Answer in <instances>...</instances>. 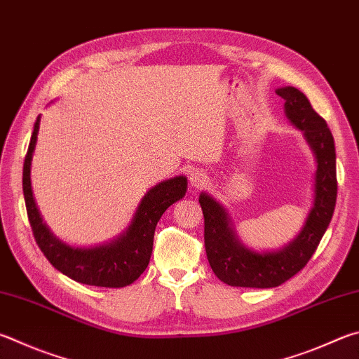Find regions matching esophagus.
I'll return each mask as SVG.
<instances>
[{"mask_svg": "<svg viewBox=\"0 0 359 359\" xmlns=\"http://www.w3.org/2000/svg\"><path fill=\"white\" fill-rule=\"evenodd\" d=\"M207 182H208V175L202 171V169H198V171H193L190 174V185L191 188H194V190L207 185Z\"/></svg>", "mask_w": 359, "mask_h": 359, "instance_id": "esophagus-1", "label": "esophagus"}]
</instances>
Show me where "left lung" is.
<instances>
[{"label":"left lung","mask_w":359,"mask_h":359,"mask_svg":"<svg viewBox=\"0 0 359 359\" xmlns=\"http://www.w3.org/2000/svg\"><path fill=\"white\" fill-rule=\"evenodd\" d=\"M284 99V113L316 158L314 199L297 237L275 251H254L245 246L223 204L208 193L199 194L204 213V242L208 264L218 279L233 287H278L309 262L333 218L337 180L336 149L330 128L302 90L293 86L276 89Z\"/></svg>","instance_id":"obj_1"}]
</instances>
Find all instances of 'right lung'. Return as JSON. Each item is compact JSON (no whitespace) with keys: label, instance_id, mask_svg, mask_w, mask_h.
I'll use <instances>...</instances> for the list:
<instances>
[{"label":"right lung","instance_id":"right-lung-1","mask_svg":"<svg viewBox=\"0 0 359 359\" xmlns=\"http://www.w3.org/2000/svg\"><path fill=\"white\" fill-rule=\"evenodd\" d=\"M41 114L34 123L23 165V196L36 243L48 262L76 283L97 287H126L138 279L151 260L154 233L161 215L187 193V177L179 175L152 187L136 207L126 231L97 246H70L43 223L31 188V163L34 155Z\"/></svg>","mask_w":359,"mask_h":359}]
</instances>
